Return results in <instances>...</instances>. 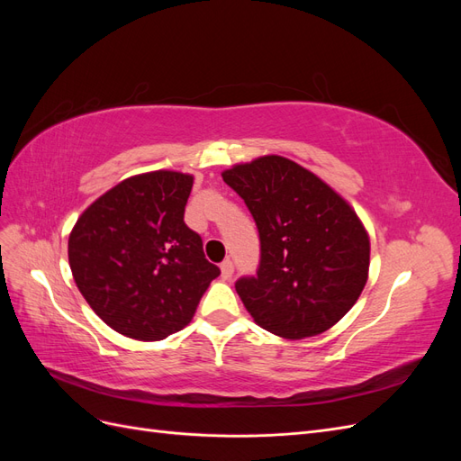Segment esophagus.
Returning <instances> with one entry per match:
<instances>
[{
	"mask_svg": "<svg viewBox=\"0 0 461 461\" xmlns=\"http://www.w3.org/2000/svg\"><path fill=\"white\" fill-rule=\"evenodd\" d=\"M232 273H234V265H232V261L230 259H225L221 263V275H222V278H225V281H229V278L232 276Z\"/></svg>",
	"mask_w": 461,
	"mask_h": 461,
	"instance_id": "1",
	"label": "esophagus"
}]
</instances>
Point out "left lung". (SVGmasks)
Returning a JSON list of instances; mask_svg holds the SVG:
<instances>
[{
    "mask_svg": "<svg viewBox=\"0 0 461 461\" xmlns=\"http://www.w3.org/2000/svg\"><path fill=\"white\" fill-rule=\"evenodd\" d=\"M222 180L244 200L259 230L258 275L234 285L248 313L288 340L337 325L369 273V234L352 205L281 156L234 165Z\"/></svg>",
    "mask_w": 461,
    "mask_h": 461,
    "instance_id": "1",
    "label": "left lung"
}]
</instances>
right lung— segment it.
Wrapping results in <instances>:
<instances>
[{"mask_svg": "<svg viewBox=\"0 0 461 461\" xmlns=\"http://www.w3.org/2000/svg\"><path fill=\"white\" fill-rule=\"evenodd\" d=\"M192 185V175L176 171L124 178L78 217L68 236L80 294L124 337L153 342L185 329L221 275L185 222Z\"/></svg>", "mask_w": 461, "mask_h": 461, "instance_id": "1", "label": "right lung"}]
</instances>
